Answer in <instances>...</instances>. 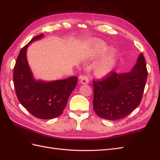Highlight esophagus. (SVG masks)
I'll return each instance as SVG.
<instances>
[{
  "label": "esophagus",
  "mask_w": 160,
  "mask_h": 160,
  "mask_svg": "<svg viewBox=\"0 0 160 160\" xmlns=\"http://www.w3.org/2000/svg\"><path fill=\"white\" fill-rule=\"evenodd\" d=\"M80 81L82 84H88L89 83V76L84 75L80 77Z\"/></svg>",
  "instance_id": "esophagus-1"
}]
</instances>
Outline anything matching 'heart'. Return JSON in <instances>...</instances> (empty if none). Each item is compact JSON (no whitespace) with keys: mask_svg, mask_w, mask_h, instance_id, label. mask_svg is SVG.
Wrapping results in <instances>:
<instances>
[{"mask_svg":"<svg viewBox=\"0 0 160 160\" xmlns=\"http://www.w3.org/2000/svg\"><path fill=\"white\" fill-rule=\"evenodd\" d=\"M109 49V46L103 41L97 42L95 48V54L98 56L103 55ZM116 52L115 50H111L99 63L96 66L95 72L98 75L103 77L108 75L113 71L115 65Z\"/></svg>","mask_w":160,"mask_h":160,"instance_id":"heart-1","label":"heart"}]
</instances>
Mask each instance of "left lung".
I'll return each mask as SVG.
<instances>
[{
  "label": "left lung",
  "mask_w": 160,
  "mask_h": 160,
  "mask_svg": "<svg viewBox=\"0 0 160 160\" xmlns=\"http://www.w3.org/2000/svg\"><path fill=\"white\" fill-rule=\"evenodd\" d=\"M148 77L142 53L129 72L111 71L103 79L93 80V109L99 117L111 121L126 118L141 103Z\"/></svg>",
  "instance_id": "left-lung-1"
}]
</instances>
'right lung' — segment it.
<instances>
[{
    "label": "right lung",
    "instance_id": "add662e5",
    "mask_svg": "<svg viewBox=\"0 0 160 160\" xmlns=\"http://www.w3.org/2000/svg\"><path fill=\"white\" fill-rule=\"evenodd\" d=\"M43 35L41 34L33 37L21 49L13 69V82L17 98L23 107L35 118L50 119L62 114L78 77L51 82L33 78L27 59V49L31 42Z\"/></svg>",
    "mask_w": 160,
    "mask_h": 160
}]
</instances>
